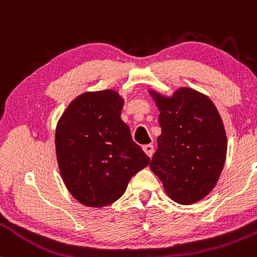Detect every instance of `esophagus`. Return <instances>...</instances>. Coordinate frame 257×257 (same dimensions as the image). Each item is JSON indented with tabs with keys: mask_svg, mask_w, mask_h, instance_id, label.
I'll return each mask as SVG.
<instances>
[{
	"mask_svg": "<svg viewBox=\"0 0 257 257\" xmlns=\"http://www.w3.org/2000/svg\"><path fill=\"white\" fill-rule=\"evenodd\" d=\"M143 150H144V151H145V153H146L147 156H149V157H152L153 151H155V150H153L152 144H147V145L143 146Z\"/></svg>",
	"mask_w": 257,
	"mask_h": 257,
	"instance_id": "34e87169",
	"label": "esophagus"
}]
</instances>
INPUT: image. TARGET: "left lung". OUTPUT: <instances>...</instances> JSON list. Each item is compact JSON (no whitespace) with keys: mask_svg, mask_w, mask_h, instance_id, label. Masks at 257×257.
I'll return each instance as SVG.
<instances>
[{"mask_svg":"<svg viewBox=\"0 0 257 257\" xmlns=\"http://www.w3.org/2000/svg\"><path fill=\"white\" fill-rule=\"evenodd\" d=\"M150 94L162 128L150 167L170 198L193 204L210 193L222 172L227 153L222 119L213 101L191 88H180L170 98Z\"/></svg>","mask_w":257,"mask_h":257,"instance_id":"obj_1","label":"left lung"}]
</instances>
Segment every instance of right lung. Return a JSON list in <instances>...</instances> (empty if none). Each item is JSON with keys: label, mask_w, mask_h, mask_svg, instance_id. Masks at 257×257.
Instances as JSON below:
<instances>
[{"label": "right lung", "mask_w": 257, "mask_h": 257, "mask_svg": "<svg viewBox=\"0 0 257 257\" xmlns=\"http://www.w3.org/2000/svg\"><path fill=\"white\" fill-rule=\"evenodd\" d=\"M117 91H88L67 106L55 132V151L67 190L83 205L101 208L125 192L150 157L120 119Z\"/></svg>", "instance_id": "right-lung-1"}]
</instances>
